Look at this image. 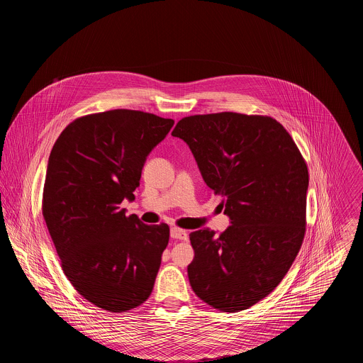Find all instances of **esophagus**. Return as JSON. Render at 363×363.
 Returning <instances> with one entry per match:
<instances>
[{"instance_id": "34e87169", "label": "esophagus", "mask_w": 363, "mask_h": 363, "mask_svg": "<svg viewBox=\"0 0 363 363\" xmlns=\"http://www.w3.org/2000/svg\"><path fill=\"white\" fill-rule=\"evenodd\" d=\"M170 236L173 239H177V240H187L189 239V233L180 228H172L170 229Z\"/></svg>"}]
</instances>
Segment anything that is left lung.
<instances>
[{
  "label": "left lung",
  "instance_id": "1",
  "mask_svg": "<svg viewBox=\"0 0 363 363\" xmlns=\"http://www.w3.org/2000/svg\"><path fill=\"white\" fill-rule=\"evenodd\" d=\"M173 137L190 147L208 187L223 197L230 226L190 233L187 268L196 295L240 311L268 296L289 271L306 232V162L269 116L232 111L182 118Z\"/></svg>",
  "mask_w": 363,
  "mask_h": 363
}]
</instances>
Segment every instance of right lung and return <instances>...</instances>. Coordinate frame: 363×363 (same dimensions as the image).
Returning <instances> with one entry per match:
<instances>
[{
	"mask_svg": "<svg viewBox=\"0 0 363 363\" xmlns=\"http://www.w3.org/2000/svg\"><path fill=\"white\" fill-rule=\"evenodd\" d=\"M173 124L116 108L75 118L52 147L43 218L65 277L104 311L135 309L154 289L169 226L145 225L120 204L134 200L147 156Z\"/></svg>",
	"mask_w": 363,
	"mask_h": 363,
	"instance_id": "right-lung-1",
	"label": "right lung"
}]
</instances>
